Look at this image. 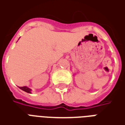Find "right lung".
<instances>
[{"instance_id":"add662e5","label":"right lung","mask_w":125,"mask_h":125,"mask_svg":"<svg viewBox=\"0 0 125 125\" xmlns=\"http://www.w3.org/2000/svg\"><path fill=\"white\" fill-rule=\"evenodd\" d=\"M21 90H22L23 91H25V92H27V93H29V94H31V90H32L31 88H29V87L27 86H23V87H19Z\"/></svg>"}]
</instances>
